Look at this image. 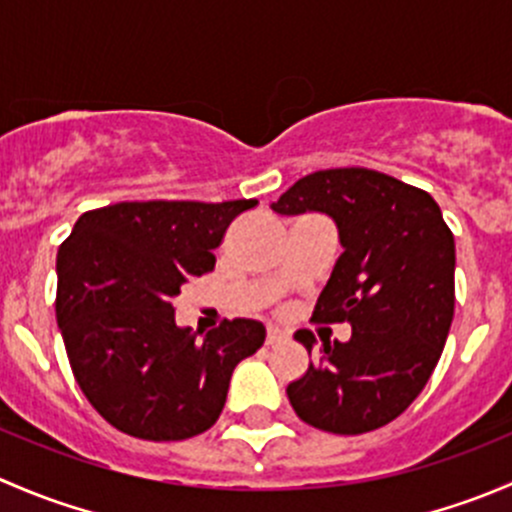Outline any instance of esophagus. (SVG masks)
<instances>
[{
	"instance_id": "esophagus-1",
	"label": "esophagus",
	"mask_w": 512,
	"mask_h": 512,
	"mask_svg": "<svg viewBox=\"0 0 512 512\" xmlns=\"http://www.w3.org/2000/svg\"><path fill=\"white\" fill-rule=\"evenodd\" d=\"M282 339H285V332H282V329L267 327V344H270V347H275V344H280Z\"/></svg>"
}]
</instances>
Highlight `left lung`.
<instances>
[{
    "mask_svg": "<svg viewBox=\"0 0 512 512\" xmlns=\"http://www.w3.org/2000/svg\"><path fill=\"white\" fill-rule=\"evenodd\" d=\"M272 210H307L337 223L344 252L314 307V322L352 324L349 342H324L317 364L287 386L304 423L339 436L404 414L431 379L456 304V242L426 190L369 168L317 170ZM312 354L307 329L294 334Z\"/></svg>",
    "mask_w": 512,
    "mask_h": 512,
    "instance_id": "1",
    "label": "left lung"
}]
</instances>
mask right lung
<instances>
[{"mask_svg": "<svg viewBox=\"0 0 512 512\" xmlns=\"http://www.w3.org/2000/svg\"><path fill=\"white\" fill-rule=\"evenodd\" d=\"M255 205L116 203L81 215L61 242L56 322L81 391L118 431L183 441L218 421L232 371L267 332L257 319L178 327L173 299L213 270L227 225Z\"/></svg>", "mask_w": 512, "mask_h": 512, "instance_id": "right-lung-1", "label": "right lung"}]
</instances>
